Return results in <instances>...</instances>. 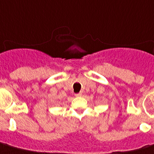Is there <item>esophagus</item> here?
Returning <instances> with one entry per match:
<instances>
[{
  "mask_svg": "<svg viewBox=\"0 0 154 154\" xmlns=\"http://www.w3.org/2000/svg\"><path fill=\"white\" fill-rule=\"evenodd\" d=\"M82 95V93H77V94H75V96H76V97H81Z\"/></svg>",
  "mask_w": 154,
  "mask_h": 154,
  "instance_id": "1",
  "label": "esophagus"
}]
</instances>
